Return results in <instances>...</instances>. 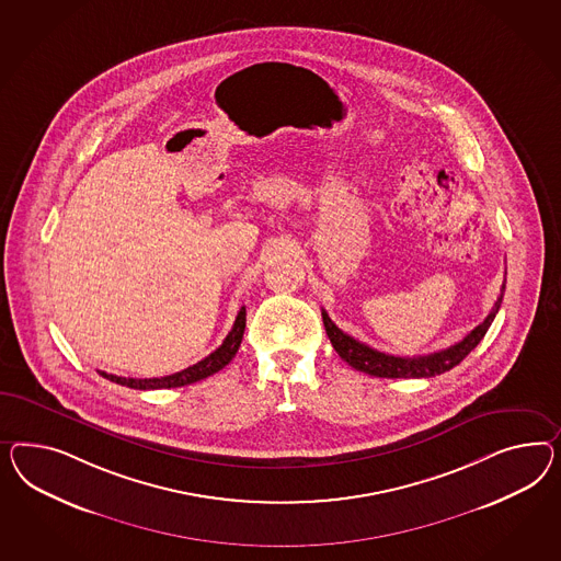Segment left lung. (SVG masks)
I'll use <instances>...</instances> for the list:
<instances>
[{
    "label": "left lung",
    "instance_id": "1",
    "mask_svg": "<svg viewBox=\"0 0 561 561\" xmlns=\"http://www.w3.org/2000/svg\"><path fill=\"white\" fill-rule=\"evenodd\" d=\"M502 296H504V284H502L499 300L494 304L492 312L485 317L482 324H478L459 343L437 351V353H431V355H419V357L388 355L378 348L359 343L357 339L343 333L333 320L329 319V314L324 310H322V322H324L327 334L333 343L334 351L339 353V357L343 362H347L351 367H355L357 371H364L374 378H433V376H439V374L454 369L455 365L461 364L471 351L478 347V343L484 339L485 331L490 329L492 320L496 319V314H499Z\"/></svg>",
    "mask_w": 561,
    "mask_h": 561
}]
</instances>
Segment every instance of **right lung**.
I'll return each mask as SVG.
<instances>
[{
  "label": "right lung",
  "mask_w": 561,
  "mask_h": 561,
  "mask_svg": "<svg viewBox=\"0 0 561 561\" xmlns=\"http://www.w3.org/2000/svg\"><path fill=\"white\" fill-rule=\"evenodd\" d=\"M244 322H247V310L242 306L237 314V320L230 329V333L227 334V339L222 341V345L213 351L208 357H204L202 362L190 365L187 369H182L178 374H171L165 378H122V376H112L106 371H100V376L114 381V383H121L126 388H135V390H161V388H182V386H190V383H196L199 379L208 378L216 371H220L225 365L230 364V359L237 355V351L241 347L242 333H244Z\"/></svg>",
  "instance_id": "right-lung-1"
}]
</instances>
